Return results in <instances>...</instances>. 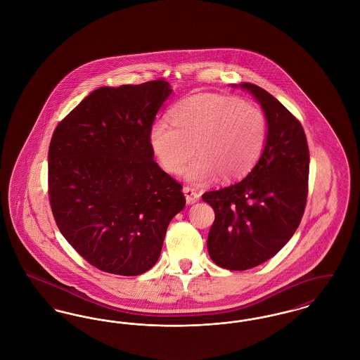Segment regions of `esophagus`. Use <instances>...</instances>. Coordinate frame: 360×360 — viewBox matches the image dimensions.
<instances>
[{
    "label": "esophagus",
    "instance_id": "1",
    "mask_svg": "<svg viewBox=\"0 0 360 360\" xmlns=\"http://www.w3.org/2000/svg\"><path fill=\"white\" fill-rule=\"evenodd\" d=\"M183 192H184V195H186V200H187L188 205L196 203V202L199 200V198H200V195H199L195 189L191 188V187H184Z\"/></svg>",
    "mask_w": 360,
    "mask_h": 360
}]
</instances>
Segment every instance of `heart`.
I'll list each match as a JSON object with an SVG mask.
<instances>
[{"label": "heart", "mask_w": 360, "mask_h": 360, "mask_svg": "<svg viewBox=\"0 0 360 360\" xmlns=\"http://www.w3.org/2000/svg\"><path fill=\"white\" fill-rule=\"evenodd\" d=\"M266 120L263 111L234 97L189 96L171 110V122H155L149 142L161 167L172 174L189 165L187 180L202 186L217 174L221 180L241 179L257 162L264 148Z\"/></svg>", "instance_id": "heart-1"}]
</instances>
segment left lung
<instances>
[{
  "mask_svg": "<svg viewBox=\"0 0 360 360\" xmlns=\"http://www.w3.org/2000/svg\"><path fill=\"white\" fill-rule=\"evenodd\" d=\"M240 86L264 111V150L244 180L202 195L215 212L208 255L231 271L262 264L288 243L302 219L309 180V148L300 120L263 88Z\"/></svg>",
  "mask_w": 360,
  "mask_h": 360,
  "instance_id": "left-lung-1",
  "label": "left lung"
}]
</instances>
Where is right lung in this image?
<instances>
[{
    "label": "right lung",
    "instance_id": "right-lung-1",
    "mask_svg": "<svg viewBox=\"0 0 360 360\" xmlns=\"http://www.w3.org/2000/svg\"><path fill=\"white\" fill-rule=\"evenodd\" d=\"M171 92L162 78L101 86L53 134L49 199L54 219L77 253L104 272L149 271L172 218L186 206L181 184L153 160L149 142Z\"/></svg>",
    "mask_w": 360,
    "mask_h": 360
}]
</instances>
